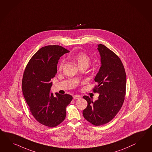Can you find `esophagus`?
<instances>
[{"instance_id": "1", "label": "esophagus", "mask_w": 152, "mask_h": 152, "mask_svg": "<svg viewBox=\"0 0 152 152\" xmlns=\"http://www.w3.org/2000/svg\"><path fill=\"white\" fill-rule=\"evenodd\" d=\"M80 98V96H79V95H75L73 96V98L74 99H79Z\"/></svg>"}]
</instances>
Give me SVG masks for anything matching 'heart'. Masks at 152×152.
<instances>
[{
  "label": "heart",
  "instance_id": "1",
  "mask_svg": "<svg viewBox=\"0 0 152 152\" xmlns=\"http://www.w3.org/2000/svg\"><path fill=\"white\" fill-rule=\"evenodd\" d=\"M75 59L76 60L78 66L83 65H86L88 66L90 63V58L89 56L84 53H78L75 56ZM64 64V60H63L60 61L59 65V68L60 70L63 68Z\"/></svg>",
  "mask_w": 152,
  "mask_h": 152
}]
</instances>
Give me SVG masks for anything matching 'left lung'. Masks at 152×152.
<instances>
[{
    "instance_id": "8db88e82",
    "label": "left lung",
    "mask_w": 152,
    "mask_h": 152,
    "mask_svg": "<svg viewBox=\"0 0 152 152\" xmlns=\"http://www.w3.org/2000/svg\"><path fill=\"white\" fill-rule=\"evenodd\" d=\"M97 49L101 66L94 78L97 85L93 91L99 96L95 102L88 96H83L88 103L83 115L93 125L100 126L110 121L122 107L126 94V75L118 56L102 44L98 45Z\"/></svg>"
}]
</instances>
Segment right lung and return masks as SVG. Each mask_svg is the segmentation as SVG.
Instances as JSON below:
<instances>
[{"mask_svg": "<svg viewBox=\"0 0 152 152\" xmlns=\"http://www.w3.org/2000/svg\"><path fill=\"white\" fill-rule=\"evenodd\" d=\"M69 51L59 45H47L39 49L26 66L22 81V92L31 114L41 124L53 127L66 117V107L72 96L50 93L52 78L57 72L60 57Z\"/></svg>", "mask_w": 152, "mask_h": 152, "instance_id": "obj_1", "label": "right lung"}]
</instances>
